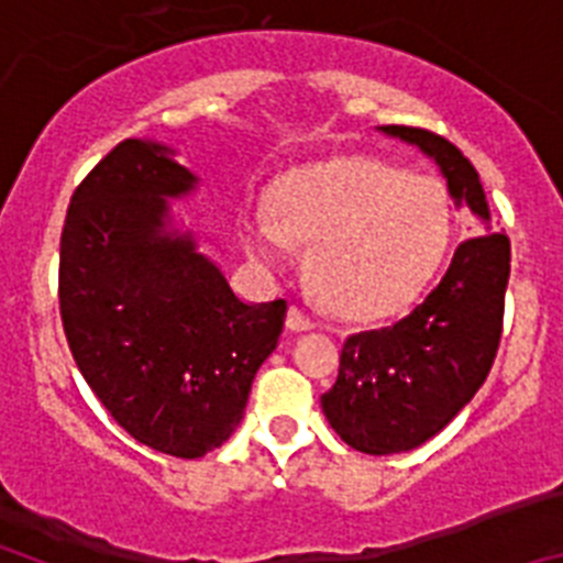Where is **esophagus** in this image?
Wrapping results in <instances>:
<instances>
[{
	"label": "esophagus",
	"mask_w": 563,
	"mask_h": 563,
	"mask_svg": "<svg viewBox=\"0 0 563 563\" xmlns=\"http://www.w3.org/2000/svg\"><path fill=\"white\" fill-rule=\"evenodd\" d=\"M312 321L310 318L305 316V312L301 310H296V307H290V310H287V330L290 332H307V330H312Z\"/></svg>",
	"instance_id": "34e87169"
}]
</instances>
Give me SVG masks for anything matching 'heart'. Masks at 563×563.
I'll return each mask as SVG.
<instances>
[{
    "label": "heart",
    "instance_id": "heart-1",
    "mask_svg": "<svg viewBox=\"0 0 563 563\" xmlns=\"http://www.w3.org/2000/svg\"><path fill=\"white\" fill-rule=\"evenodd\" d=\"M449 202L434 180L366 157L318 163L290 174L276 213H247V251L287 265L292 239L312 245L310 273L327 305L350 318L397 310L426 285L449 242Z\"/></svg>",
    "mask_w": 563,
    "mask_h": 563
}]
</instances>
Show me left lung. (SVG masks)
I'll return each instance as SVG.
<instances>
[{"mask_svg": "<svg viewBox=\"0 0 563 563\" xmlns=\"http://www.w3.org/2000/svg\"><path fill=\"white\" fill-rule=\"evenodd\" d=\"M420 148L467 208L482 236L454 251L440 285L391 327L346 338L338 380L321 409L346 445L372 456L402 454L440 434L474 400L494 366L510 278V239L490 233V208L465 154L426 129L377 126Z\"/></svg>", "mask_w": 563, "mask_h": 563, "instance_id": "8db88e82", "label": "left lung"}]
</instances>
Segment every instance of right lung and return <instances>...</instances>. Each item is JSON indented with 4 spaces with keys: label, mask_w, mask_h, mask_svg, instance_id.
<instances>
[{
    "label": "right lung",
    "mask_w": 563,
    "mask_h": 563,
    "mask_svg": "<svg viewBox=\"0 0 563 563\" xmlns=\"http://www.w3.org/2000/svg\"><path fill=\"white\" fill-rule=\"evenodd\" d=\"M200 177L177 148L129 137L84 177L62 233L58 301L89 389L137 442L197 460L245 417L287 305H247L174 213Z\"/></svg>",
    "instance_id": "1"
}]
</instances>
